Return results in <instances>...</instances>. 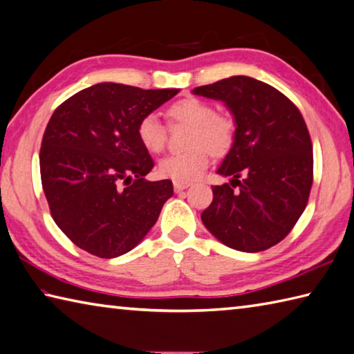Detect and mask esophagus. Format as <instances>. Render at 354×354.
<instances>
[{
    "label": "esophagus",
    "mask_w": 354,
    "mask_h": 354,
    "mask_svg": "<svg viewBox=\"0 0 354 354\" xmlns=\"http://www.w3.org/2000/svg\"><path fill=\"white\" fill-rule=\"evenodd\" d=\"M190 185H192V183H189V181H173V187H175L176 192H181L184 189H189Z\"/></svg>",
    "instance_id": "esophagus-1"
}]
</instances>
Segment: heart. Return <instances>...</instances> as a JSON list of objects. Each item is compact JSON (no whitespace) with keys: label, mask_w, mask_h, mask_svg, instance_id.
Masks as SVG:
<instances>
[{"label":"heart","mask_w":354,"mask_h":354,"mask_svg":"<svg viewBox=\"0 0 354 354\" xmlns=\"http://www.w3.org/2000/svg\"><path fill=\"white\" fill-rule=\"evenodd\" d=\"M171 122L189 124V149L162 158L159 175L173 181H193L207 169L210 153L221 156L230 150L236 124L230 115L218 113L210 102L189 96L173 102L167 109ZM138 140L149 153H161L167 142V127L153 113L142 116L136 127Z\"/></svg>","instance_id":"b5f03b06"}]
</instances>
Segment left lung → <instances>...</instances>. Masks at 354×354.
Segmentation results:
<instances>
[{
  "mask_svg": "<svg viewBox=\"0 0 354 354\" xmlns=\"http://www.w3.org/2000/svg\"><path fill=\"white\" fill-rule=\"evenodd\" d=\"M193 93L223 101L236 131L201 214L224 245L256 253L281 242L306 210L313 184V145L306 121L279 90L250 76H232ZM238 191H234L236 187Z\"/></svg>",
  "mask_w": 354,
  "mask_h": 354,
  "instance_id": "8db88e82",
  "label": "left lung"
}]
</instances>
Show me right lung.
<instances>
[{
  "label": "right lung",
  "instance_id": "obj_1",
  "mask_svg": "<svg viewBox=\"0 0 354 354\" xmlns=\"http://www.w3.org/2000/svg\"><path fill=\"white\" fill-rule=\"evenodd\" d=\"M178 92L100 82L55 110L41 142V183L53 221L75 245L116 258L155 225L173 184L144 178L155 164L136 127Z\"/></svg>",
  "mask_w": 354,
  "mask_h": 354
}]
</instances>
